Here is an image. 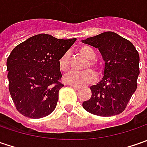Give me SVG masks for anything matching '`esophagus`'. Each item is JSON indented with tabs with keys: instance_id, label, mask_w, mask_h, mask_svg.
I'll use <instances>...</instances> for the list:
<instances>
[{
	"instance_id": "esophagus-1",
	"label": "esophagus",
	"mask_w": 147,
	"mask_h": 147,
	"mask_svg": "<svg viewBox=\"0 0 147 147\" xmlns=\"http://www.w3.org/2000/svg\"><path fill=\"white\" fill-rule=\"evenodd\" d=\"M71 87L73 88H74V89H76V90H79L80 89V87H78V86H75V85H70Z\"/></svg>"
}]
</instances>
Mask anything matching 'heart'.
<instances>
[{"label": "heart", "instance_id": "heart-1", "mask_svg": "<svg viewBox=\"0 0 147 147\" xmlns=\"http://www.w3.org/2000/svg\"><path fill=\"white\" fill-rule=\"evenodd\" d=\"M78 53L84 57L88 61L86 63L84 69H89L90 67L93 69L96 72L100 71V66L95 61L96 57V54L95 52L92 47L88 45H82L78 48ZM59 69L67 73L70 69V60H69V52H65L59 59ZM96 75L90 69L84 71L82 73H70L68 75L65 77V81L67 83H69L71 85L75 86H83L91 84L95 82Z\"/></svg>", "mask_w": 147, "mask_h": 147}]
</instances>
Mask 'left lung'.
<instances>
[{
	"label": "left lung",
	"instance_id": "8db88e82",
	"mask_svg": "<svg viewBox=\"0 0 147 147\" xmlns=\"http://www.w3.org/2000/svg\"><path fill=\"white\" fill-rule=\"evenodd\" d=\"M82 42L98 48L105 61L104 76L90 88L92 96L82 103V107L102 117L120 114L138 87V51L131 42L113 32L88 37Z\"/></svg>",
	"mask_w": 147,
	"mask_h": 147
}]
</instances>
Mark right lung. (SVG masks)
Wrapping results in <instances>:
<instances>
[{"instance_id": "obj_1", "label": "right lung", "mask_w": 147, "mask_h": 147, "mask_svg": "<svg viewBox=\"0 0 147 147\" xmlns=\"http://www.w3.org/2000/svg\"><path fill=\"white\" fill-rule=\"evenodd\" d=\"M76 40L42 33L13 49L6 62L9 91L21 115L41 119L55 109L59 89L64 87L59 59Z\"/></svg>"}]
</instances>
